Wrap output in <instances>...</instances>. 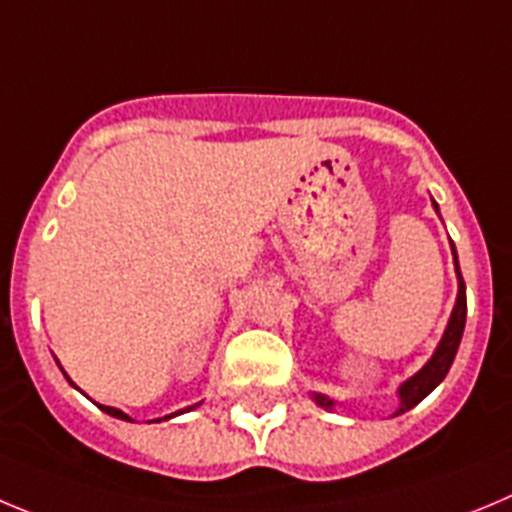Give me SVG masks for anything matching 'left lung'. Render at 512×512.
Instances as JSON below:
<instances>
[{"instance_id": "1", "label": "left lung", "mask_w": 512, "mask_h": 512, "mask_svg": "<svg viewBox=\"0 0 512 512\" xmlns=\"http://www.w3.org/2000/svg\"><path fill=\"white\" fill-rule=\"evenodd\" d=\"M434 209L439 211L436 201H434ZM451 255H454V265H457V278H459L457 303H454V311H451L449 324H446V331H444V336H441V342H439V347H436V352L431 354V359H428L426 365H423L416 375L408 377V380H405L403 385L398 388L400 408L395 411V416H400V413H405V411H411L413 405L421 403V400L426 398V395L431 393V390H434L441 380H444L446 372H449V367H451V362H454V357H457L459 342H462V334H464V321H467V288H464L462 273H459V262H457V250H454V242H451ZM313 400H316L321 408H326V411H331V408H334V400L326 398V395H321V393H313Z\"/></svg>"}]
</instances>
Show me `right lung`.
<instances>
[{
	"instance_id": "1",
	"label": "right lung",
	"mask_w": 512,
	"mask_h": 512,
	"mask_svg": "<svg viewBox=\"0 0 512 512\" xmlns=\"http://www.w3.org/2000/svg\"><path fill=\"white\" fill-rule=\"evenodd\" d=\"M63 375H66V372H63ZM66 377H68V375H66ZM68 382H71V380H68ZM99 408H101V411H104V413H109V416H114V418H122V421H132V418L127 416V413H122V411H119V408H112V405H99ZM191 408H193V405H188L186 411H191ZM186 411L170 413V416H165V421H168V418H173V416H181V413H186ZM155 421H160V418H155Z\"/></svg>"
}]
</instances>
